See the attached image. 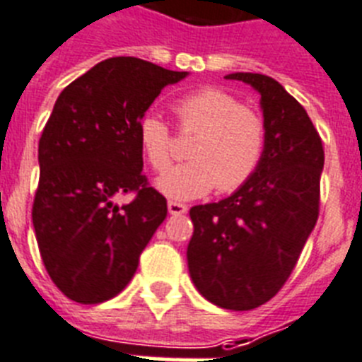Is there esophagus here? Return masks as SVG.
Returning a JSON list of instances; mask_svg holds the SVG:
<instances>
[{
  "label": "esophagus",
  "mask_w": 362,
  "mask_h": 362,
  "mask_svg": "<svg viewBox=\"0 0 362 362\" xmlns=\"http://www.w3.org/2000/svg\"><path fill=\"white\" fill-rule=\"evenodd\" d=\"M188 211V206L183 205V203L177 202H168V212L172 216H181Z\"/></svg>",
  "instance_id": "1"
}]
</instances>
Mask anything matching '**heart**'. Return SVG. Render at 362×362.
Returning <instances> with one entry per match:
<instances>
[{"label": "heart", "mask_w": 362, "mask_h": 362, "mask_svg": "<svg viewBox=\"0 0 362 362\" xmlns=\"http://www.w3.org/2000/svg\"><path fill=\"white\" fill-rule=\"evenodd\" d=\"M181 135H192L190 160L174 166L159 179L160 192L174 199L234 192L256 174L267 144V126L260 111L221 88L190 91L174 102ZM139 143L156 172H165L174 157V135L160 117L146 113L139 120Z\"/></svg>", "instance_id": "b5f03b06"}]
</instances>
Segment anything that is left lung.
<instances>
[{"label": "left lung", "mask_w": 362, "mask_h": 362, "mask_svg": "<svg viewBox=\"0 0 362 362\" xmlns=\"http://www.w3.org/2000/svg\"><path fill=\"white\" fill-rule=\"evenodd\" d=\"M262 95L267 144L260 168L218 203L190 209L187 249L197 291L233 311L271 300L300 258L320 209L322 139L282 84L258 73H233Z\"/></svg>", "instance_id": "obj_1"}]
</instances>
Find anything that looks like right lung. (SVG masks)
<instances>
[{
    "label": "right lung",
    "instance_id": "obj_1",
    "mask_svg": "<svg viewBox=\"0 0 362 362\" xmlns=\"http://www.w3.org/2000/svg\"><path fill=\"white\" fill-rule=\"evenodd\" d=\"M187 76L134 57L100 62L60 93L38 144L33 225L54 286L78 304L119 295L166 218L143 174L139 120ZM134 193L128 206L115 199Z\"/></svg>",
    "mask_w": 362,
    "mask_h": 362
}]
</instances>
